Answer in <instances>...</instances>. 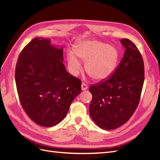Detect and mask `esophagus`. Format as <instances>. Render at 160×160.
I'll list each match as a JSON object with an SVG mask.
<instances>
[{
	"mask_svg": "<svg viewBox=\"0 0 160 160\" xmlns=\"http://www.w3.org/2000/svg\"><path fill=\"white\" fill-rule=\"evenodd\" d=\"M88 85H87L85 83H83L81 84V89H82V91H85V90H87L88 89Z\"/></svg>",
	"mask_w": 160,
	"mask_h": 160,
	"instance_id": "1",
	"label": "esophagus"
}]
</instances>
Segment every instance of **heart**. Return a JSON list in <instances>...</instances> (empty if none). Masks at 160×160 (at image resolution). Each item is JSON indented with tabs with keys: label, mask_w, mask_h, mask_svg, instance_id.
<instances>
[{
	"label": "heart",
	"mask_w": 160,
	"mask_h": 160,
	"mask_svg": "<svg viewBox=\"0 0 160 160\" xmlns=\"http://www.w3.org/2000/svg\"><path fill=\"white\" fill-rule=\"evenodd\" d=\"M73 53L67 55V61L72 73L79 71L81 62L79 57L85 61V69L92 79L102 81L109 79L117 68L119 52L114 46L96 40L82 41L73 46Z\"/></svg>",
	"instance_id": "b5f03b06"
}]
</instances>
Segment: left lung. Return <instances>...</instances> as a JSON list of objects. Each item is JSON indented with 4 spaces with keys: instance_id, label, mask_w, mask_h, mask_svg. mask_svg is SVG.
<instances>
[{
    "instance_id": "obj_1",
    "label": "left lung",
    "mask_w": 160,
    "mask_h": 160,
    "mask_svg": "<svg viewBox=\"0 0 160 160\" xmlns=\"http://www.w3.org/2000/svg\"><path fill=\"white\" fill-rule=\"evenodd\" d=\"M123 57L110 78L90 87L93 96L89 110L91 119L101 129L111 130L126 123L136 109L144 81L141 53L128 38L120 41Z\"/></svg>"
}]
</instances>
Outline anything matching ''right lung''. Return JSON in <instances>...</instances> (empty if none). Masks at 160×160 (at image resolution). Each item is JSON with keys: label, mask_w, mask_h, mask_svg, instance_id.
<instances>
[{"label": "right lung", "mask_w": 160, "mask_h": 160, "mask_svg": "<svg viewBox=\"0 0 160 160\" xmlns=\"http://www.w3.org/2000/svg\"><path fill=\"white\" fill-rule=\"evenodd\" d=\"M51 39L37 37L19 55L15 70L18 95L23 109L42 127L59 123L72 101L81 92L79 79L63 64V47Z\"/></svg>", "instance_id": "right-lung-1"}]
</instances>
